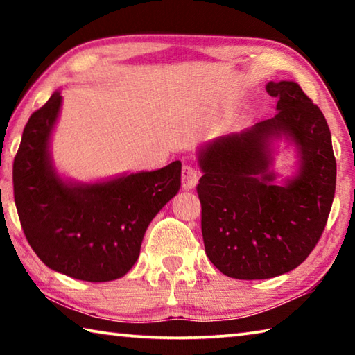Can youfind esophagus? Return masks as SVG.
Segmentation results:
<instances>
[{
	"label": "esophagus",
	"mask_w": 355,
	"mask_h": 355,
	"mask_svg": "<svg viewBox=\"0 0 355 355\" xmlns=\"http://www.w3.org/2000/svg\"><path fill=\"white\" fill-rule=\"evenodd\" d=\"M197 180H199V175H197V171L192 167L191 164H184L182 169V183L184 189H192L197 184Z\"/></svg>",
	"instance_id": "34e87169"
}]
</instances>
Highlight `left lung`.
<instances>
[{"label":"left lung","mask_w":355,"mask_h":355,"mask_svg":"<svg viewBox=\"0 0 355 355\" xmlns=\"http://www.w3.org/2000/svg\"><path fill=\"white\" fill-rule=\"evenodd\" d=\"M277 114L202 150L197 184L207 257L239 280L297 268L320 241L332 208L336 163L326 117L296 83H268ZM285 132L303 155L300 175L275 187L266 142Z\"/></svg>","instance_id":"8db88e82"}]
</instances>
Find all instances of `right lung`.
<instances>
[{
    "label": "right lung",
    "instance_id": "add662e5",
    "mask_svg": "<svg viewBox=\"0 0 355 355\" xmlns=\"http://www.w3.org/2000/svg\"><path fill=\"white\" fill-rule=\"evenodd\" d=\"M61 98L53 94L23 130L12 169L17 213L48 268L84 282H110L133 268L148 224L182 186V163L106 183H62L48 158Z\"/></svg>",
    "mask_w": 355,
    "mask_h": 355
}]
</instances>
